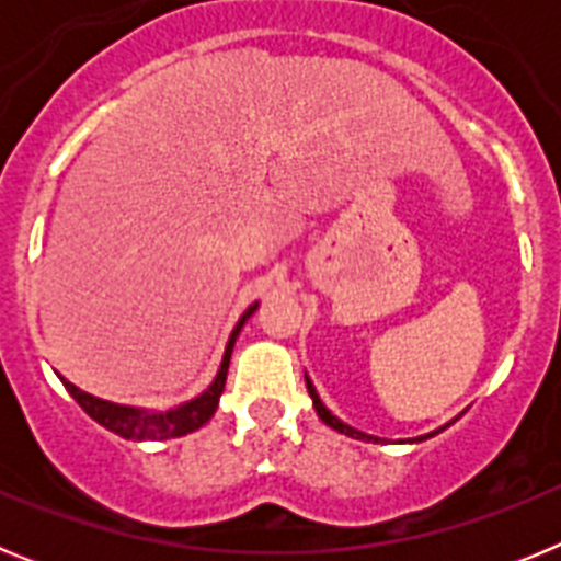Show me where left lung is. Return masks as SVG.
Returning <instances> with one entry per match:
<instances>
[{"label":"left lung","instance_id":"left-lung-1","mask_svg":"<svg viewBox=\"0 0 561 561\" xmlns=\"http://www.w3.org/2000/svg\"><path fill=\"white\" fill-rule=\"evenodd\" d=\"M306 388H309L311 404H314L317 415H320V421H323V424H329V427H331V430H336V433L348 435V438H356V440H374V444H379L381 438H376V435H370V433H362V430L351 427V424H345V421H342V419H336V415L331 413V410L325 408V404H323V399H320V393H317L314 381L309 379V374H306ZM453 421H455V419H453ZM453 421H447V424H444V427L433 430V433H427V435H419V438H408V440H410V444H419V440H427V438H433V435H438L440 430H447L449 424H453Z\"/></svg>","mask_w":561,"mask_h":561}]
</instances>
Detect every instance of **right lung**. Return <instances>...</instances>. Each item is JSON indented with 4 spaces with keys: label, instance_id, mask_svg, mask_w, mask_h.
Instances as JSON below:
<instances>
[{
    "label": "right lung",
    "instance_id": "right-lung-1",
    "mask_svg": "<svg viewBox=\"0 0 561 561\" xmlns=\"http://www.w3.org/2000/svg\"><path fill=\"white\" fill-rule=\"evenodd\" d=\"M257 304H250L244 309V314L238 317L236 329L230 331V340L225 345V354H221V365L213 376V381L202 390L199 396H193V399L180 401V404H173V408L165 410H148V408H137V404H117V401H106L98 399V396L87 393V390L76 388L72 381L64 379L58 374V379L64 381V388L69 390V396L87 410L92 419L106 427L108 433L121 435L126 440H165V438H180V435L193 433V430L205 427L207 421L213 419L216 408H219V399L225 393V381H227V368H230V356H232V345H236L238 334L244 329V323L255 314Z\"/></svg>",
    "mask_w": 561,
    "mask_h": 561
}]
</instances>
